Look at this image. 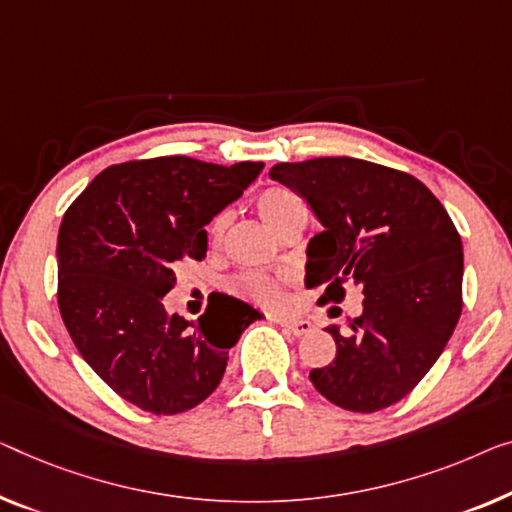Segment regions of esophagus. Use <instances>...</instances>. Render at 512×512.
I'll list each match as a JSON object with an SVG mask.
<instances>
[{
    "label": "esophagus",
    "mask_w": 512,
    "mask_h": 512,
    "mask_svg": "<svg viewBox=\"0 0 512 512\" xmlns=\"http://www.w3.org/2000/svg\"><path fill=\"white\" fill-rule=\"evenodd\" d=\"M280 326H285V329L294 335H305L312 331V324L308 319H280Z\"/></svg>",
    "instance_id": "obj_1"
}]
</instances>
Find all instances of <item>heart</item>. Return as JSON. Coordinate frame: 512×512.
Wrapping results in <instances>:
<instances>
[{
	"mask_svg": "<svg viewBox=\"0 0 512 512\" xmlns=\"http://www.w3.org/2000/svg\"><path fill=\"white\" fill-rule=\"evenodd\" d=\"M257 211L264 218V223L273 227L278 234L287 232L296 223H305V202L294 190L285 186H271L259 193ZM230 216L218 213L209 225V241L213 246H220L227 234ZM232 289L250 303L264 305V308H280L285 303V282L264 273H243L232 282Z\"/></svg>",
	"mask_w": 512,
	"mask_h": 512,
	"instance_id": "1",
	"label": "heart"
}]
</instances>
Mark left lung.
Masks as SVG:
<instances>
[{
  "mask_svg": "<svg viewBox=\"0 0 512 512\" xmlns=\"http://www.w3.org/2000/svg\"><path fill=\"white\" fill-rule=\"evenodd\" d=\"M271 179L299 193L324 232L308 246L305 285L322 303L363 292V315L335 326V358L310 372L347 411L386 409L418 386L462 315V241L423 181L349 156L278 163Z\"/></svg>",
  "mask_w": 512,
  "mask_h": 512,
  "instance_id": "obj_1",
  "label": "left lung"
}]
</instances>
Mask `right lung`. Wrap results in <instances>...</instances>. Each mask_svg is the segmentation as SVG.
Listing matches in <instances>:
<instances>
[{"instance_id":"1","label":"right lung","mask_w":512,"mask_h":512,"mask_svg":"<svg viewBox=\"0 0 512 512\" xmlns=\"http://www.w3.org/2000/svg\"><path fill=\"white\" fill-rule=\"evenodd\" d=\"M188 156L110 165L75 197L59 225L57 303L89 368L119 398L174 416L216 391L227 352L262 315L232 296L195 322L167 315L174 269L202 262L207 227L262 172Z\"/></svg>"}]
</instances>
